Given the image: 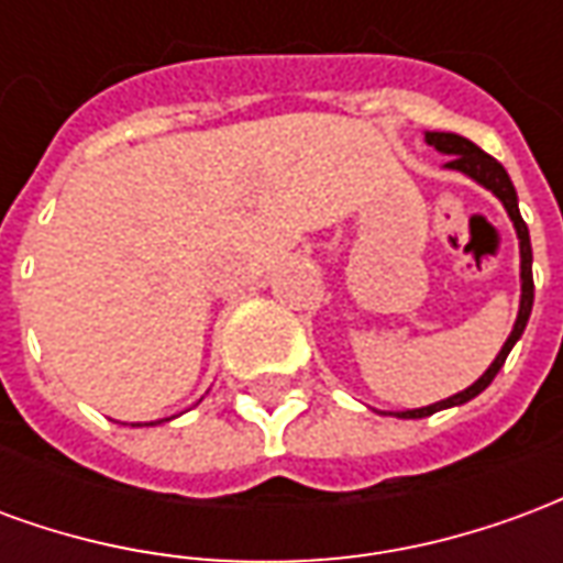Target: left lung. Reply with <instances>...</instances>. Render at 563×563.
<instances>
[{
	"instance_id": "1",
	"label": "left lung",
	"mask_w": 563,
	"mask_h": 563,
	"mask_svg": "<svg viewBox=\"0 0 563 563\" xmlns=\"http://www.w3.org/2000/svg\"><path fill=\"white\" fill-rule=\"evenodd\" d=\"M424 141L437 150V153H443L449 156L446 165L449 172H459L464 177H471L473 184L485 186L492 196L504 205V210L509 213V220H512V229H516V238H519V280H521V298H519V313H516V325L509 331V338L500 346V353L495 355V362L485 367V374L473 386H467L459 395H449L443 401L428 404V407H416V410H398V413H386V416H398V419H424V416L437 413V410H449V407H461V404L473 401L479 391H485L492 386V379L497 377V371L504 367L507 362L509 350L519 343V338L525 334V325H528V319H531V307H533V253H531V234H528V225L521 220L519 213V196H516V186L509 180L507 168L495 159V156H488L485 150H479L473 141L461 139L455 132H424Z\"/></svg>"
}]
</instances>
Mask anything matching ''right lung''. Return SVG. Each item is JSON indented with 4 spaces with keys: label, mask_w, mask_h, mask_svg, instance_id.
<instances>
[{
    "label": "right lung",
    "mask_w": 563,
    "mask_h": 563,
    "mask_svg": "<svg viewBox=\"0 0 563 563\" xmlns=\"http://www.w3.org/2000/svg\"><path fill=\"white\" fill-rule=\"evenodd\" d=\"M159 422H162V419H159ZM150 424H156V422H150Z\"/></svg>",
    "instance_id": "add662e5"
}]
</instances>
